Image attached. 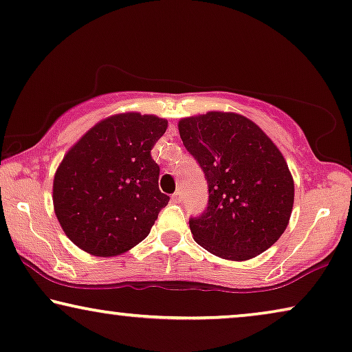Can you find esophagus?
I'll return each instance as SVG.
<instances>
[{
	"instance_id": "34e87169",
	"label": "esophagus",
	"mask_w": 352,
	"mask_h": 352,
	"mask_svg": "<svg viewBox=\"0 0 352 352\" xmlns=\"http://www.w3.org/2000/svg\"><path fill=\"white\" fill-rule=\"evenodd\" d=\"M172 201H174V202H182L183 201L182 191H175L174 195H172Z\"/></svg>"
}]
</instances>
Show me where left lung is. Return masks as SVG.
I'll use <instances>...</instances> for the list:
<instances>
[{
  "mask_svg": "<svg viewBox=\"0 0 352 352\" xmlns=\"http://www.w3.org/2000/svg\"><path fill=\"white\" fill-rule=\"evenodd\" d=\"M178 131L209 188L206 210L190 219L195 241L236 261L270 249L294 207V180L277 146L255 122L234 113L186 118Z\"/></svg>",
  "mask_w": 352,
  "mask_h": 352,
  "instance_id": "1",
  "label": "left lung"
}]
</instances>
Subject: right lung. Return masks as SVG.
Here are the masks:
<instances>
[{"label": "right lung", "mask_w": 352, "mask_h": 352, "mask_svg": "<svg viewBox=\"0 0 352 352\" xmlns=\"http://www.w3.org/2000/svg\"><path fill=\"white\" fill-rule=\"evenodd\" d=\"M167 121L126 113L94 126L58 166L54 209L79 249L113 256L150 234L170 197L161 192L151 157Z\"/></svg>", "instance_id": "obj_1"}]
</instances>
